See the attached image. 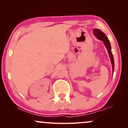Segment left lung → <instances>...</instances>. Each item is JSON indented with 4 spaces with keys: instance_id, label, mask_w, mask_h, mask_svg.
I'll use <instances>...</instances> for the list:
<instances>
[{
    "instance_id": "left-lung-1",
    "label": "left lung",
    "mask_w": 128,
    "mask_h": 128,
    "mask_svg": "<svg viewBox=\"0 0 128 128\" xmlns=\"http://www.w3.org/2000/svg\"><path fill=\"white\" fill-rule=\"evenodd\" d=\"M93 34L96 36V38H97L98 40L102 41L103 43H104V45L106 46V50H108V54H109L110 59H111L112 67V72L114 73V60L112 53L111 52V44H110L109 40H108L107 36H106V35L102 31H101L99 29H94Z\"/></svg>"
}]
</instances>
